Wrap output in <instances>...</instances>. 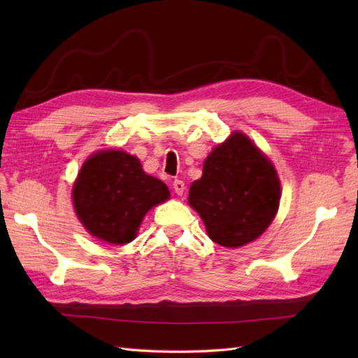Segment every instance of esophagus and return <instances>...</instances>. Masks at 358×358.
Listing matches in <instances>:
<instances>
[{"label": "esophagus", "instance_id": "34e87169", "mask_svg": "<svg viewBox=\"0 0 358 358\" xmlns=\"http://www.w3.org/2000/svg\"><path fill=\"white\" fill-rule=\"evenodd\" d=\"M172 187H173V191H175V194H177V195H183L185 191H186L185 181H181V180H175L173 183H172Z\"/></svg>", "mask_w": 358, "mask_h": 358}]
</instances>
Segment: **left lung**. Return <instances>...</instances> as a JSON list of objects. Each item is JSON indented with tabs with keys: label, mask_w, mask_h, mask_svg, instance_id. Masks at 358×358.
Masks as SVG:
<instances>
[{
	"label": "left lung",
	"mask_w": 358,
	"mask_h": 358,
	"mask_svg": "<svg viewBox=\"0 0 358 358\" xmlns=\"http://www.w3.org/2000/svg\"><path fill=\"white\" fill-rule=\"evenodd\" d=\"M280 180L271 159L245 134L232 132L208 155L189 189L209 238L224 248L257 240L275 218Z\"/></svg>",
	"instance_id": "left-lung-1"
}]
</instances>
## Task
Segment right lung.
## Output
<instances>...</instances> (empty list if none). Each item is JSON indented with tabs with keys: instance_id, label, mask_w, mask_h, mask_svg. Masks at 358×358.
I'll use <instances>...</instances> for the list:
<instances>
[{
	"instance_id": "obj_1",
	"label": "right lung",
	"mask_w": 358,
	"mask_h": 358,
	"mask_svg": "<svg viewBox=\"0 0 358 358\" xmlns=\"http://www.w3.org/2000/svg\"><path fill=\"white\" fill-rule=\"evenodd\" d=\"M169 195L163 181L143 171L138 158L120 149L100 150L87 158L72 189L83 226L110 245L131 243L144 215Z\"/></svg>"
}]
</instances>
